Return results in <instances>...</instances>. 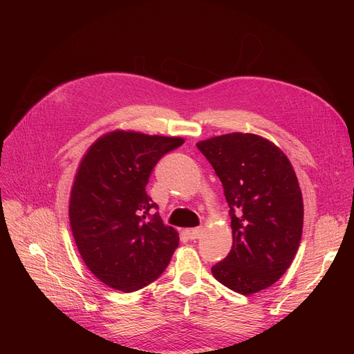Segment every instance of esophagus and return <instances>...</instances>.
<instances>
[{"mask_svg": "<svg viewBox=\"0 0 354 354\" xmlns=\"http://www.w3.org/2000/svg\"><path fill=\"white\" fill-rule=\"evenodd\" d=\"M185 233L187 234V238L189 239H192V241H195V239H198L201 234H202V229L201 227H195V229H186L185 230Z\"/></svg>", "mask_w": 354, "mask_h": 354, "instance_id": "esophagus-1", "label": "esophagus"}]
</instances>
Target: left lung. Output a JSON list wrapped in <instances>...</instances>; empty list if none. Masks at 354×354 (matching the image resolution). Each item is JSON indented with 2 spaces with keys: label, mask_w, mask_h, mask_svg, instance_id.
Instances as JSON below:
<instances>
[{
  "label": "left lung",
  "mask_w": 354,
  "mask_h": 354,
  "mask_svg": "<svg viewBox=\"0 0 354 354\" xmlns=\"http://www.w3.org/2000/svg\"><path fill=\"white\" fill-rule=\"evenodd\" d=\"M196 146L223 183L232 218V250L211 272L234 292L263 291L289 269L301 241L295 171L279 147L257 134H223Z\"/></svg>",
  "instance_id": "left-lung-1"
}]
</instances>
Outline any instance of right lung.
<instances>
[{"label":"right lung","mask_w":354,"mask_h":354,"mask_svg":"<svg viewBox=\"0 0 354 354\" xmlns=\"http://www.w3.org/2000/svg\"><path fill=\"white\" fill-rule=\"evenodd\" d=\"M185 143L181 137L115 130L82 156L69 198V221L81 259L113 289L133 292L156 281L178 246L146 185L158 160Z\"/></svg>","instance_id":"obj_1"}]
</instances>
